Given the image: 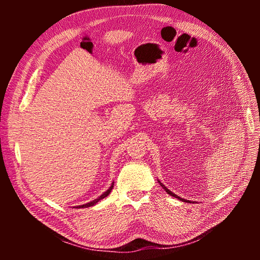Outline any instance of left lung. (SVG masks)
Wrapping results in <instances>:
<instances>
[{"label": "left lung", "instance_id": "1", "mask_svg": "<svg viewBox=\"0 0 260 260\" xmlns=\"http://www.w3.org/2000/svg\"><path fill=\"white\" fill-rule=\"evenodd\" d=\"M158 182H159V181H158ZM159 184H161V186L163 187V189H164L165 191H167V192L169 193V194H170V196H172V197H174V198H176V199H179V200H182V201H184V202H190V201H187V200H184V199H182V198H180V197H178V196H175V194H174V193H173V192H171V191H170V190L168 189V187H167V186H164V185H163V184L161 183V182H159Z\"/></svg>", "mask_w": 260, "mask_h": 260}]
</instances>
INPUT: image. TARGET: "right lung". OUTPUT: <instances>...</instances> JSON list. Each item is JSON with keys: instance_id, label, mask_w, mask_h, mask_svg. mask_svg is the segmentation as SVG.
<instances>
[{"instance_id": "right-lung-1", "label": "right lung", "mask_w": 260, "mask_h": 260, "mask_svg": "<svg viewBox=\"0 0 260 260\" xmlns=\"http://www.w3.org/2000/svg\"><path fill=\"white\" fill-rule=\"evenodd\" d=\"M113 186H114V184H112V186L109 187V189L106 191V192H104L103 194L99 197V198H97V199H95V200H92L91 202H89V203H86V204H82V206H79V207H77V208H88V207H91V206H93V204H96L99 200H102V199H104V198H106L109 193H110V191L113 190Z\"/></svg>"}]
</instances>
